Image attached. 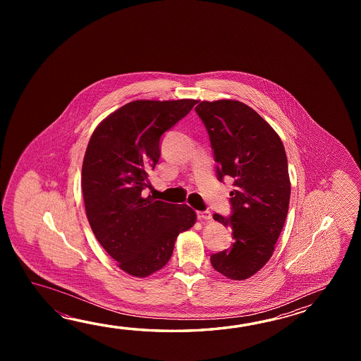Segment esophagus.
<instances>
[{
	"mask_svg": "<svg viewBox=\"0 0 361 361\" xmlns=\"http://www.w3.org/2000/svg\"><path fill=\"white\" fill-rule=\"evenodd\" d=\"M197 218H199L200 221H210L212 219V213L209 210L197 212Z\"/></svg>",
	"mask_w": 361,
	"mask_h": 361,
	"instance_id": "34e87169",
	"label": "esophagus"
}]
</instances>
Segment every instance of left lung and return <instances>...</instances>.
Masks as SVG:
<instances>
[{"mask_svg":"<svg viewBox=\"0 0 361 361\" xmlns=\"http://www.w3.org/2000/svg\"><path fill=\"white\" fill-rule=\"evenodd\" d=\"M207 128L216 177L233 179L232 214L215 221L232 230L233 244L210 257L215 271L245 280L269 261L288 215L290 179L284 146L276 131L253 108L238 100L201 102L195 108Z\"/></svg>","mask_w":361,"mask_h":361,"instance_id":"left-lung-1","label":"left lung"}]
</instances>
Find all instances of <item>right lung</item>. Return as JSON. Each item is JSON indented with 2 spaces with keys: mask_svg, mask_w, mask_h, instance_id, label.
<instances>
[{
  "mask_svg": "<svg viewBox=\"0 0 361 361\" xmlns=\"http://www.w3.org/2000/svg\"><path fill=\"white\" fill-rule=\"evenodd\" d=\"M196 103L134 100L106 117L89 140L81 178L86 216L100 245L131 276L161 269L178 235L196 222L188 205L143 193L160 159L162 134Z\"/></svg>",
  "mask_w": 361,
  "mask_h": 361,
  "instance_id": "obj_1",
  "label": "right lung"
}]
</instances>
